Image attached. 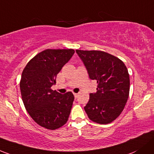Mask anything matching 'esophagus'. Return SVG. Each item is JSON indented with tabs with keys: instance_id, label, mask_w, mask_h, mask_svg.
Returning <instances> with one entry per match:
<instances>
[{
	"instance_id": "obj_1",
	"label": "esophagus",
	"mask_w": 154,
	"mask_h": 154,
	"mask_svg": "<svg viewBox=\"0 0 154 154\" xmlns=\"http://www.w3.org/2000/svg\"><path fill=\"white\" fill-rule=\"evenodd\" d=\"M74 97L77 98V96H78V94H77V93H74Z\"/></svg>"
}]
</instances>
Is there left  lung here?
<instances>
[{"mask_svg": "<svg viewBox=\"0 0 154 154\" xmlns=\"http://www.w3.org/2000/svg\"><path fill=\"white\" fill-rule=\"evenodd\" d=\"M91 80L98 83L84 107L88 118L99 124L114 121L123 111L130 90V78L121 60L101 51L76 50Z\"/></svg>", "mask_w": 154, "mask_h": 154, "instance_id": "obj_1", "label": "left lung"}]
</instances>
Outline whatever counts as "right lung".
Wrapping results in <instances>:
<instances>
[{
    "instance_id": "obj_1",
    "label": "right lung",
    "mask_w": 154,
    "mask_h": 154,
    "mask_svg": "<svg viewBox=\"0 0 154 154\" xmlns=\"http://www.w3.org/2000/svg\"><path fill=\"white\" fill-rule=\"evenodd\" d=\"M74 49H46L34 57L24 68L20 88L24 106L39 125L55 130L66 123L74 100L72 92L62 94L51 87Z\"/></svg>"
}]
</instances>
